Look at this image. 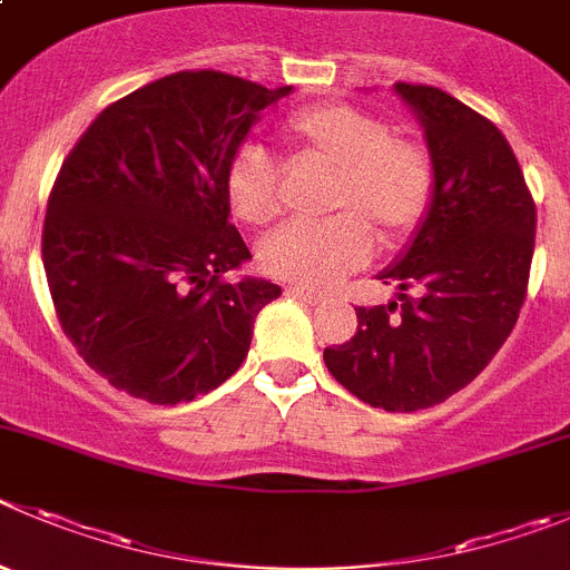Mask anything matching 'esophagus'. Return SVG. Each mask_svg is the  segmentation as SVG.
Returning <instances> with one entry per match:
<instances>
[{
	"label": "esophagus",
	"instance_id": "1",
	"mask_svg": "<svg viewBox=\"0 0 570 570\" xmlns=\"http://www.w3.org/2000/svg\"><path fill=\"white\" fill-rule=\"evenodd\" d=\"M288 294H291V296H296V299H302V302H305V305H322V302L327 299L325 294H316V291L299 288V285H291Z\"/></svg>",
	"mask_w": 570,
	"mask_h": 570
}]
</instances>
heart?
Segmentation results:
<instances>
[{
	"label": "heart",
	"instance_id": "heart-1",
	"mask_svg": "<svg viewBox=\"0 0 570 570\" xmlns=\"http://www.w3.org/2000/svg\"><path fill=\"white\" fill-rule=\"evenodd\" d=\"M288 138L313 164L336 169L325 223H288L259 243V263L279 279L331 288L362 268L373 232L384 243L410 237L432 203L435 169L424 146L393 135L384 118L350 104H316L288 121ZM226 195L234 217L265 226L279 214V169L259 146H243L228 164Z\"/></svg>",
	"mask_w": 570,
	"mask_h": 570
}]
</instances>
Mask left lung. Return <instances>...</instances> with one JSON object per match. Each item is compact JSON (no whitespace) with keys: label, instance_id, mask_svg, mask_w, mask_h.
I'll list each match as a JSON object with an SVG mask.
<instances>
[{"label":"left lung","instance_id":"obj_1","mask_svg":"<svg viewBox=\"0 0 570 570\" xmlns=\"http://www.w3.org/2000/svg\"><path fill=\"white\" fill-rule=\"evenodd\" d=\"M393 90L424 129L435 189L410 245L379 274L399 285V302L358 307L356 336L325 347V364L364 404L415 412L466 387L509 338L529 288L537 208L492 121L438 87Z\"/></svg>","mask_w":570,"mask_h":570}]
</instances>
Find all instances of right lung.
<instances>
[{"mask_svg":"<svg viewBox=\"0 0 570 570\" xmlns=\"http://www.w3.org/2000/svg\"><path fill=\"white\" fill-rule=\"evenodd\" d=\"M226 72H171L109 104L67 155L41 259L78 356L149 404L212 393L282 294L228 223L226 175L259 112L291 96Z\"/></svg>","mask_w":570,"mask_h":570,"instance_id":"add662e5","label":"right lung"}]
</instances>
